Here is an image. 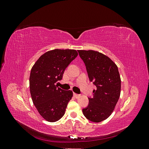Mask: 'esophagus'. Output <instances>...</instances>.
Returning a JSON list of instances; mask_svg holds the SVG:
<instances>
[{
    "mask_svg": "<svg viewBox=\"0 0 149 149\" xmlns=\"http://www.w3.org/2000/svg\"><path fill=\"white\" fill-rule=\"evenodd\" d=\"M73 96H74V97L75 98H78V97H79L81 96V95H79V94H78L74 93H73Z\"/></svg>",
    "mask_w": 149,
    "mask_h": 149,
    "instance_id": "34e87169",
    "label": "esophagus"
}]
</instances>
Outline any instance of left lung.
<instances>
[{
  "label": "left lung",
  "instance_id": "8db88e82",
  "mask_svg": "<svg viewBox=\"0 0 149 149\" xmlns=\"http://www.w3.org/2000/svg\"><path fill=\"white\" fill-rule=\"evenodd\" d=\"M86 68L90 81L96 85L93 98L83 109L84 116L100 123L111 115L120 94L121 80L115 63L104 54L94 50H78Z\"/></svg>",
  "mask_w": 149,
  "mask_h": 149
}]
</instances>
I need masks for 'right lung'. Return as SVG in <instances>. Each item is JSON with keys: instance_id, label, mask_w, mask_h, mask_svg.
<instances>
[{"instance_id": "1", "label": "right lung", "mask_w": 149, "mask_h": 149, "mask_svg": "<svg viewBox=\"0 0 149 149\" xmlns=\"http://www.w3.org/2000/svg\"><path fill=\"white\" fill-rule=\"evenodd\" d=\"M78 53L75 49H55L45 53L31 68L30 91L33 104L46 120L53 123L64 116L73 91L55 85Z\"/></svg>"}]
</instances>
